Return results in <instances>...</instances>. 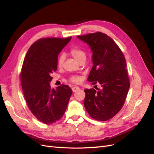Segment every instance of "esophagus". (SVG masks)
<instances>
[{"label":"esophagus","instance_id":"34e87169","mask_svg":"<svg viewBox=\"0 0 154 154\" xmlns=\"http://www.w3.org/2000/svg\"><path fill=\"white\" fill-rule=\"evenodd\" d=\"M79 89V88L78 87H73V88H72V91H73V92H76V91H77Z\"/></svg>","mask_w":154,"mask_h":154}]
</instances>
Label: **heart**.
<instances>
[{"instance_id": "obj_1", "label": "heart", "mask_w": 154, "mask_h": 154, "mask_svg": "<svg viewBox=\"0 0 154 154\" xmlns=\"http://www.w3.org/2000/svg\"><path fill=\"white\" fill-rule=\"evenodd\" d=\"M69 53L79 62L82 60L86 59V52L79 46H75L71 47L69 50ZM64 60H65V55L64 54H61L58 58V62H57V65L59 67L62 66ZM70 81L74 83H79L81 81V77L78 75H73L70 78Z\"/></svg>"}]
</instances>
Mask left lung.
I'll return each instance as SVG.
<instances>
[{
	"mask_svg": "<svg viewBox=\"0 0 154 154\" xmlns=\"http://www.w3.org/2000/svg\"><path fill=\"white\" fill-rule=\"evenodd\" d=\"M77 38L88 44L92 52L93 66L87 80L101 86L97 91L84 90V106L94 119L108 121L122 108L130 87L125 58L113 39L102 32Z\"/></svg>",
	"mask_w": 154,
	"mask_h": 154,
	"instance_id": "left-lung-1",
	"label": "left lung"
}]
</instances>
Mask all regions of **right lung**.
<instances>
[{
  "label": "right lung",
  "instance_id": "add662e5",
  "mask_svg": "<svg viewBox=\"0 0 154 154\" xmlns=\"http://www.w3.org/2000/svg\"><path fill=\"white\" fill-rule=\"evenodd\" d=\"M71 37L42 38L32 45L25 57L20 73L21 83L29 108L38 120L51 124L60 120L72 94L68 85L52 88L51 74L57 69L58 56Z\"/></svg>",
  "mask_w": 154,
  "mask_h": 154
}]
</instances>
